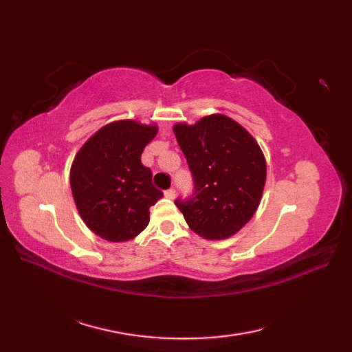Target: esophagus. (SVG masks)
Listing matches in <instances>:
<instances>
[{"instance_id": "esophagus-1", "label": "esophagus", "mask_w": 352, "mask_h": 352, "mask_svg": "<svg viewBox=\"0 0 352 352\" xmlns=\"http://www.w3.org/2000/svg\"><path fill=\"white\" fill-rule=\"evenodd\" d=\"M164 197L168 199H175L176 198V190L175 189H167L164 190Z\"/></svg>"}]
</instances>
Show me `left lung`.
Here are the masks:
<instances>
[{"mask_svg": "<svg viewBox=\"0 0 352 352\" xmlns=\"http://www.w3.org/2000/svg\"><path fill=\"white\" fill-rule=\"evenodd\" d=\"M194 177V194L175 201L199 236L226 239L255 214L265 185V158L257 141L238 122L223 114L195 124L173 126Z\"/></svg>", "mask_w": 352, "mask_h": 352, "instance_id": "1", "label": "left lung"}]
</instances>
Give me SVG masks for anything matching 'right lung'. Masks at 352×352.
Instances as JSON below:
<instances>
[{
    "mask_svg": "<svg viewBox=\"0 0 352 352\" xmlns=\"http://www.w3.org/2000/svg\"><path fill=\"white\" fill-rule=\"evenodd\" d=\"M158 132L155 124L117 120L83 144L70 168L73 199L95 235L124 242L150 223V207L163 197L141 163L144 148Z\"/></svg>",
    "mask_w": 352,
    "mask_h": 352,
    "instance_id": "1",
    "label": "right lung"
}]
</instances>
